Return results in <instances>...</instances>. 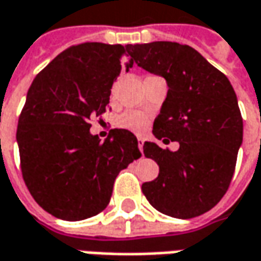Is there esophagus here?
<instances>
[{
  "mask_svg": "<svg viewBox=\"0 0 261 261\" xmlns=\"http://www.w3.org/2000/svg\"><path fill=\"white\" fill-rule=\"evenodd\" d=\"M143 142H145V141H143L142 138H138V146H139V149H141V151H142V148H143Z\"/></svg>",
  "mask_w": 261,
  "mask_h": 261,
  "instance_id": "obj_1",
  "label": "esophagus"
}]
</instances>
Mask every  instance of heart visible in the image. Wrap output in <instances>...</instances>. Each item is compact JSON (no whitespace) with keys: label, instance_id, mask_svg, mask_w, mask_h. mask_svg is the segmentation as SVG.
Here are the masks:
<instances>
[{"label":"heart","instance_id":"obj_1","mask_svg":"<svg viewBox=\"0 0 261 261\" xmlns=\"http://www.w3.org/2000/svg\"><path fill=\"white\" fill-rule=\"evenodd\" d=\"M148 120H149L148 115L143 113V112L126 110L122 115H119L116 123H118V126L127 129V130H132L135 134H142L148 126Z\"/></svg>","mask_w":261,"mask_h":261}]
</instances>
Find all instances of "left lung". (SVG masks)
<instances>
[{
    "label": "left lung",
    "mask_w": 261,
    "mask_h": 261,
    "mask_svg": "<svg viewBox=\"0 0 261 261\" xmlns=\"http://www.w3.org/2000/svg\"><path fill=\"white\" fill-rule=\"evenodd\" d=\"M130 63L165 77L168 94L152 134L171 152L145 142L143 153L159 165V175L142 192L159 213L192 218L216 207L230 187L243 142L237 96L224 73L197 50L172 41L127 44Z\"/></svg>",
    "instance_id": "8db88e82"
}]
</instances>
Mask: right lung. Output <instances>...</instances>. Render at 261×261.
Segmentation results:
<instances>
[{"mask_svg": "<svg viewBox=\"0 0 261 261\" xmlns=\"http://www.w3.org/2000/svg\"><path fill=\"white\" fill-rule=\"evenodd\" d=\"M125 56L120 44L71 45L30 86L17 126L21 174L37 204L57 218L99 214L119 172L142 155L126 129H113L103 142L90 134L92 119L110 110Z\"/></svg>", "mask_w": 261, "mask_h": 261, "instance_id": "1", "label": "right lung"}]
</instances>
